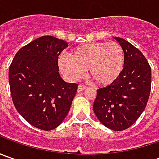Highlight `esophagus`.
Returning a JSON list of instances; mask_svg holds the SVG:
<instances>
[{"label": "esophagus", "mask_w": 159, "mask_h": 159, "mask_svg": "<svg viewBox=\"0 0 159 159\" xmlns=\"http://www.w3.org/2000/svg\"><path fill=\"white\" fill-rule=\"evenodd\" d=\"M86 86H84V85H79V87H78V92H82L84 89H86Z\"/></svg>", "instance_id": "esophagus-1"}]
</instances>
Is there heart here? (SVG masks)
I'll return each instance as SVG.
<instances>
[{"mask_svg":"<svg viewBox=\"0 0 159 159\" xmlns=\"http://www.w3.org/2000/svg\"><path fill=\"white\" fill-rule=\"evenodd\" d=\"M60 70L70 80H78L89 70V77L98 85L115 82L124 68V52L116 42H93L73 48L58 58Z\"/></svg>","mask_w":159,"mask_h":159,"instance_id":"heart-1","label":"heart"}]
</instances>
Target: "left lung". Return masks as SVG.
<instances>
[{
    "label": "left lung",
    "mask_w": 159,
    "mask_h": 159,
    "mask_svg": "<svg viewBox=\"0 0 159 159\" xmlns=\"http://www.w3.org/2000/svg\"><path fill=\"white\" fill-rule=\"evenodd\" d=\"M124 52V68L119 79L99 89L94 112L103 125L122 131L130 127L143 112L151 89V68L143 53L130 42L114 37Z\"/></svg>",
    "instance_id": "obj_1"
}]
</instances>
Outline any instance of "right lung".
Listing matches in <instances>:
<instances>
[{
	"mask_svg": "<svg viewBox=\"0 0 159 159\" xmlns=\"http://www.w3.org/2000/svg\"><path fill=\"white\" fill-rule=\"evenodd\" d=\"M68 43L46 35L21 48L9 66V82L16 111L29 124L49 131L70 111L78 85L59 74L58 57Z\"/></svg>",
	"mask_w": 159,
	"mask_h": 159,
	"instance_id": "right-lung-1",
	"label": "right lung"
}]
</instances>
